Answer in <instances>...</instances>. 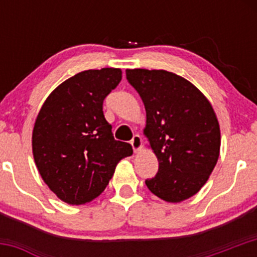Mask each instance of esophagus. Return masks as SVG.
Segmentation results:
<instances>
[{"mask_svg":"<svg viewBox=\"0 0 257 257\" xmlns=\"http://www.w3.org/2000/svg\"><path fill=\"white\" fill-rule=\"evenodd\" d=\"M131 144L132 147H133V150L136 153H138L139 150L142 149V144H143V141H142V137L139 136V134H136V136L133 137V139L131 141Z\"/></svg>","mask_w":257,"mask_h":257,"instance_id":"34e87169","label":"esophagus"}]
</instances>
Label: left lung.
Segmentation results:
<instances>
[{
    "mask_svg": "<svg viewBox=\"0 0 257 257\" xmlns=\"http://www.w3.org/2000/svg\"><path fill=\"white\" fill-rule=\"evenodd\" d=\"M144 103V136L157 155V175L145 180L154 195L180 203L208 181L220 154V126L208 98L189 80L164 69H126Z\"/></svg>",
    "mask_w": 257,
    "mask_h": 257,
    "instance_id": "left-lung-1",
    "label": "left lung"
}]
</instances>
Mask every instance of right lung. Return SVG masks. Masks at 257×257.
Masks as SVG:
<instances>
[{
  "instance_id": "right-lung-1",
  "label": "right lung",
  "mask_w": 257,
  "mask_h": 257,
  "mask_svg": "<svg viewBox=\"0 0 257 257\" xmlns=\"http://www.w3.org/2000/svg\"><path fill=\"white\" fill-rule=\"evenodd\" d=\"M121 80L119 68L88 69L58 85L43 103L32 133L35 163L43 181L71 205L102 194L116 164L133 154L115 141L103 100Z\"/></svg>"
}]
</instances>
